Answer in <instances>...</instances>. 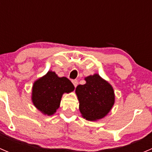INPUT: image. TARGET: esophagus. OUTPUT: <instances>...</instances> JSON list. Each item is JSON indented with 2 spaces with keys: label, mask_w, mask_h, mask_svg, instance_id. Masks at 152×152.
<instances>
[{
  "label": "esophagus",
  "mask_w": 152,
  "mask_h": 152,
  "mask_svg": "<svg viewBox=\"0 0 152 152\" xmlns=\"http://www.w3.org/2000/svg\"><path fill=\"white\" fill-rule=\"evenodd\" d=\"M72 82H73V85H74L75 87H76V86L78 85V81L76 80V79H75V80H73L72 81Z\"/></svg>",
  "instance_id": "1"
}]
</instances>
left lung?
Segmentation results:
<instances>
[{"instance_id": "left-lung-1", "label": "left lung", "mask_w": 152, "mask_h": 152, "mask_svg": "<svg viewBox=\"0 0 152 152\" xmlns=\"http://www.w3.org/2000/svg\"><path fill=\"white\" fill-rule=\"evenodd\" d=\"M85 85L76 87L82 116L87 121H97L105 117L115 103L113 87L99 74L85 78Z\"/></svg>"}]
</instances>
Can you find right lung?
<instances>
[{"label": "right lung", "instance_id": "obj_1", "mask_svg": "<svg viewBox=\"0 0 152 152\" xmlns=\"http://www.w3.org/2000/svg\"><path fill=\"white\" fill-rule=\"evenodd\" d=\"M73 90L74 86L67 78L59 77L55 72L50 70L34 82L31 100L41 113L52 115L59 107L62 95Z\"/></svg>", "mask_w": 152, "mask_h": 152}]
</instances>
